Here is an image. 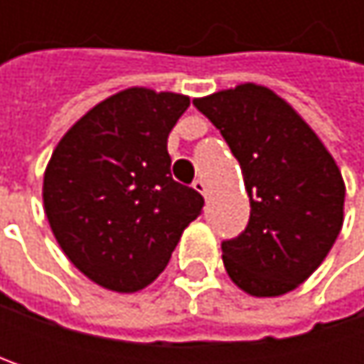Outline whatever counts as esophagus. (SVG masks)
I'll list each match as a JSON object with an SVG mask.
<instances>
[{"label": "esophagus", "instance_id": "1", "mask_svg": "<svg viewBox=\"0 0 364 364\" xmlns=\"http://www.w3.org/2000/svg\"><path fill=\"white\" fill-rule=\"evenodd\" d=\"M193 189H196L198 193H202L204 198L208 196V187H206V183L202 181V179H196V181H193Z\"/></svg>", "mask_w": 364, "mask_h": 364}]
</instances>
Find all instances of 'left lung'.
Listing matches in <instances>:
<instances>
[{"instance_id": "8db88e82", "label": "left lung", "mask_w": 364, "mask_h": 364, "mask_svg": "<svg viewBox=\"0 0 364 364\" xmlns=\"http://www.w3.org/2000/svg\"><path fill=\"white\" fill-rule=\"evenodd\" d=\"M240 162L251 198L247 230L221 245L232 282L251 297H280L325 261L343 225L346 183L310 124L261 84L193 99Z\"/></svg>"}]
</instances>
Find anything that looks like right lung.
Wrapping results in <instances>:
<instances>
[{
  "mask_svg": "<svg viewBox=\"0 0 364 364\" xmlns=\"http://www.w3.org/2000/svg\"><path fill=\"white\" fill-rule=\"evenodd\" d=\"M189 97L132 86L86 111L43 173V210L67 259L95 284L136 293L166 267L204 198L171 177L168 134Z\"/></svg>",
  "mask_w": 364,
  "mask_h": 364,
  "instance_id": "obj_1",
  "label": "right lung"
}]
</instances>
